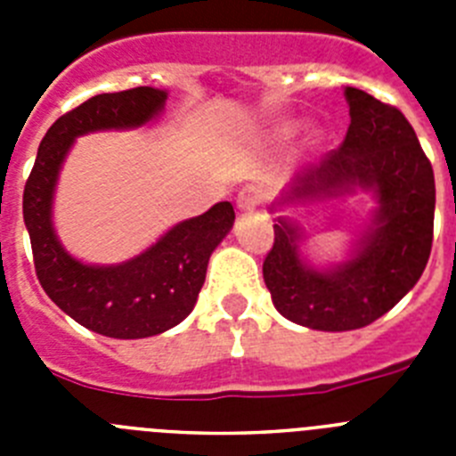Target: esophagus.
<instances>
[{
    "label": "esophagus",
    "mask_w": 456,
    "mask_h": 456,
    "mask_svg": "<svg viewBox=\"0 0 456 456\" xmlns=\"http://www.w3.org/2000/svg\"><path fill=\"white\" fill-rule=\"evenodd\" d=\"M263 189L256 187V184H247V187L240 189V193H237V208H240L241 212H253L257 205L263 203Z\"/></svg>",
    "instance_id": "esophagus-1"
}]
</instances>
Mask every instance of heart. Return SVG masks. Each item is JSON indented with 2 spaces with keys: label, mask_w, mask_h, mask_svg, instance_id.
Here are the masks:
<instances>
[{
  "label": "heart",
  "mask_w": 456,
  "mask_h": 456,
  "mask_svg": "<svg viewBox=\"0 0 456 456\" xmlns=\"http://www.w3.org/2000/svg\"><path fill=\"white\" fill-rule=\"evenodd\" d=\"M278 134L281 136H292L294 132H297V125H292V123H288V125H281V127H278Z\"/></svg>",
  "instance_id": "heart-1"
}]
</instances>
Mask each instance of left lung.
I'll return each mask as SVG.
<instances>
[{
	"label": "left lung",
	"instance_id": "8db88e82",
	"mask_svg": "<svg viewBox=\"0 0 456 456\" xmlns=\"http://www.w3.org/2000/svg\"><path fill=\"white\" fill-rule=\"evenodd\" d=\"M349 130L342 146L310 164L281 203H322L363 189L377 199L372 221L345 263L315 269L301 260L299 224L278 216L263 276L276 310L317 331H352L386 315L418 283L432 253V164L397 107L347 86Z\"/></svg>",
	"mask_w": 456,
	"mask_h": 456
}]
</instances>
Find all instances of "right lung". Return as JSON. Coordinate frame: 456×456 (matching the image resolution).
Returning a JSON list of instances; mask_svg holds the SVG:
<instances>
[{
	"label": "right lung",
	"instance_id": "1",
	"mask_svg": "<svg viewBox=\"0 0 456 456\" xmlns=\"http://www.w3.org/2000/svg\"><path fill=\"white\" fill-rule=\"evenodd\" d=\"M167 91L136 86L100 93L63 114L43 136L24 184L22 215L34 251L36 276L59 308L91 331L134 340L164 333L184 320L205 283L209 256L232 228L228 200L180 221L151 248L120 265H86L72 257L54 232L52 203L68 151L88 132L141 127L164 109Z\"/></svg>",
	"mask_w": 456,
	"mask_h": 456
}]
</instances>
